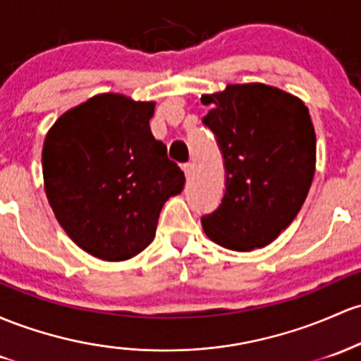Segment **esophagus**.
I'll use <instances>...</instances> for the list:
<instances>
[{"label": "esophagus", "mask_w": 361, "mask_h": 361, "mask_svg": "<svg viewBox=\"0 0 361 361\" xmlns=\"http://www.w3.org/2000/svg\"><path fill=\"white\" fill-rule=\"evenodd\" d=\"M181 169L185 171V176L190 178V174H192V171H193V164L192 162H185V164L181 166Z\"/></svg>", "instance_id": "esophagus-1"}]
</instances>
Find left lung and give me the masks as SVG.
<instances>
[{"mask_svg":"<svg viewBox=\"0 0 361 361\" xmlns=\"http://www.w3.org/2000/svg\"><path fill=\"white\" fill-rule=\"evenodd\" d=\"M212 109L204 125L223 152L226 190L202 216L214 243L250 252L274 241L302 209L315 173V130L308 108L265 84H229L202 96Z\"/></svg>","mask_w":361,"mask_h":361,"instance_id":"8db88e82","label":"left lung"}]
</instances>
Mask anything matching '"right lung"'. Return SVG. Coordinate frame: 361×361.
I'll return each mask as SVG.
<instances>
[{"label": "right lung", "mask_w": 361, "mask_h": 361, "mask_svg": "<svg viewBox=\"0 0 361 361\" xmlns=\"http://www.w3.org/2000/svg\"><path fill=\"white\" fill-rule=\"evenodd\" d=\"M154 106L99 94L63 113L46 135L51 209L66 235L101 260H128L147 248L164 202L183 190V171L150 132Z\"/></svg>", "instance_id": "add662e5"}]
</instances>
